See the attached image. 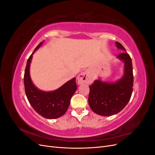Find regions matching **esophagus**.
<instances>
[{
  "label": "esophagus",
  "instance_id": "34e87169",
  "mask_svg": "<svg viewBox=\"0 0 155 155\" xmlns=\"http://www.w3.org/2000/svg\"><path fill=\"white\" fill-rule=\"evenodd\" d=\"M78 83L79 85H82V84H91L94 81V78L91 76L87 71L83 72L79 74L78 76Z\"/></svg>",
  "mask_w": 155,
  "mask_h": 155
}]
</instances>
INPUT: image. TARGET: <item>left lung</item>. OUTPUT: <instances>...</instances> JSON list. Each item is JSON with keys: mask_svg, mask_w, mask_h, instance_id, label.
I'll return each mask as SVG.
<instances>
[{"mask_svg": "<svg viewBox=\"0 0 155 155\" xmlns=\"http://www.w3.org/2000/svg\"><path fill=\"white\" fill-rule=\"evenodd\" d=\"M116 45L117 48L125 51L117 56L124 63V75L115 82L96 79L89 87V106L94 112L103 116L114 115L123 110L133 92L132 60L122 45L118 42H116Z\"/></svg>", "mask_w": 155, "mask_h": 155, "instance_id": "1", "label": "left lung"}]
</instances>
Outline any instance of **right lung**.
Segmentation results:
<instances>
[{"mask_svg": "<svg viewBox=\"0 0 155 155\" xmlns=\"http://www.w3.org/2000/svg\"><path fill=\"white\" fill-rule=\"evenodd\" d=\"M43 43L41 42L27 61L24 76L25 93L30 104L39 115L46 119H56L64 114L68 109L71 97L77 90L76 78L52 91L40 90L34 85L30 76V63L33 55Z\"/></svg>", "mask_w": 155, "mask_h": 155, "instance_id": "obj_1", "label": "right lung"}]
</instances>
